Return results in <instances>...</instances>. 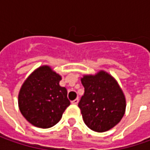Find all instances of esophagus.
Segmentation results:
<instances>
[{"label":"esophagus","mask_w":150,"mask_h":150,"mask_svg":"<svg viewBox=\"0 0 150 150\" xmlns=\"http://www.w3.org/2000/svg\"><path fill=\"white\" fill-rule=\"evenodd\" d=\"M78 101H79V99H78V98H76V99H74L73 101H72V104H74V105H77L78 103Z\"/></svg>","instance_id":"esophagus-1"}]
</instances>
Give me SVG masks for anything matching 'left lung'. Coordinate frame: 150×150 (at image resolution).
I'll list each match as a JSON object with an SVG mask.
<instances>
[{"label":"left lung","mask_w":150,"mask_h":150,"mask_svg":"<svg viewBox=\"0 0 150 150\" xmlns=\"http://www.w3.org/2000/svg\"><path fill=\"white\" fill-rule=\"evenodd\" d=\"M84 87L78 107L85 124L102 133L111 129L124 117L126 100L117 81L110 74L99 71L81 78Z\"/></svg>","instance_id":"1"}]
</instances>
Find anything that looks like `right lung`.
Returning <instances> with one entry per match:
<instances>
[{
    "mask_svg": "<svg viewBox=\"0 0 150 150\" xmlns=\"http://www.w3.org/2000/svg\"><path fill=\"white\" fill-rule=\"evenodd\" d=\"M62 77L49 66H41L26 78L18 95L21 114L32 125L48 129L57 124L70 105Z\"/></svg>",
    "mask_w": 150,
    "mask_h": 150,
    "instance_id": "obj_1",
    "label": "right lung"
}]
</instances>
